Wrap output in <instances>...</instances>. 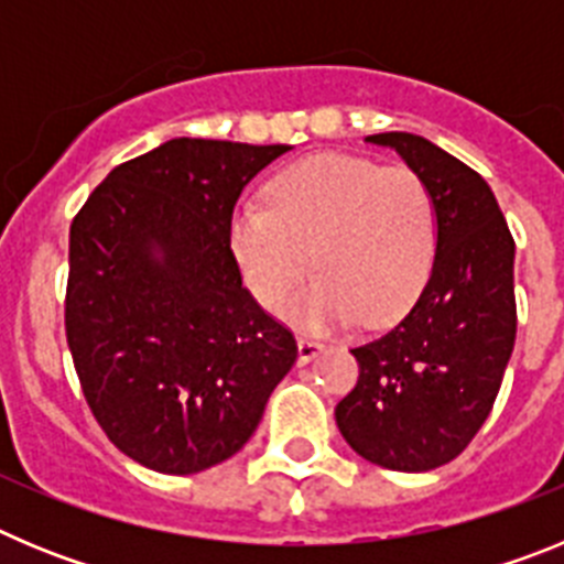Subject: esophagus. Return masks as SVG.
<instances>
[{"label":"esophagus","mask_w":564,"mask_h":564,"mask_svg":"<svg viewBox=\"0 0 564 564\" xmlns=\"http://www.w3.org/2000/svg\"><path fill=\"white\" fill-rule=\"evenodd\" d=\"M325 350V344L316 341L311 336H299V364H307L318 356V352Z\"/></svg>","instance_id":"34e87169"}]
</instances>
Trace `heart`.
<instances>
[{
    "instance_id": "1",
    "label": "heart",
    "mask_w": 564,
    "mask_h": 564,
    "mask_svg": "<svg viewBox=\"0 0 564 564\" xmlns=\"http://www.w3.org/2000/svg\"><path fill=\"white\" fill-rule=\"evenodd\" d=\"M265 203H242L228 220L239 273L265 311H288L311 262L318 276L293 311L305 327L387 325L426 285L437 223L412 169L313 154L268 183Z\"/></svg>"
}]
</instances>
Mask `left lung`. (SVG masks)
<instances>
[{
    "label": "left lung",
    "instance_id": "1",
    "mask_svg": "<svg viewBox=\"0 0 564 564\" xmlns=\"http://www.w3.org/2000/svg\"><path fill=\"white\" fill-rule=\"evenodd\" d=\"M435 206L432 273L390 333L352 347L358 383L336 406L344 441L392 471L455 460L480 432L514 350V237L475 169L421 134L381 132Z\"/></svg>",
    "mask_w": 564,
    "mask_h": 564
}]
</instances>
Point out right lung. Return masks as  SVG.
<instances>
[{"instance_id": "add662e5", "label": "right lung", "mask_w": 564, "mask_h": 564, "mask_svg": "<svg viewBox=\"0 0 564 564\" xmlns=\"http://www.w3.org/2000/svg\"><path fill=\"white\" fill-rule=\"evenodd\" d=\"M288 149L174 138L115 166L69 226L64 327L84 398L152 471L237 455L296 361L228 246L242 188Z\"/></svg>"}]
</instances>
